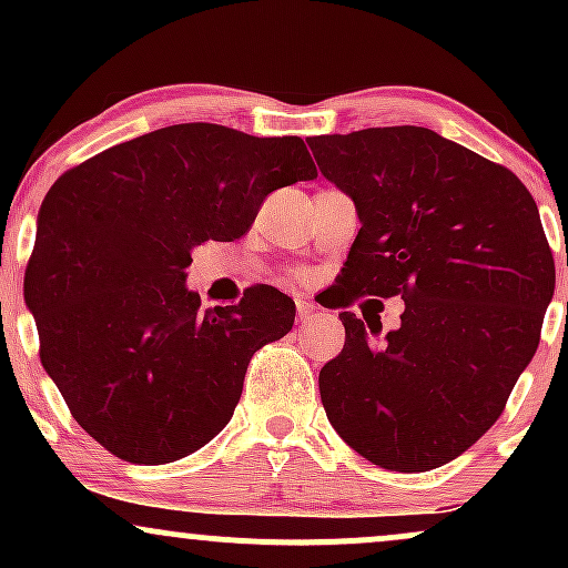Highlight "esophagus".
<instances>
[{
    "label": "esophagus",
    "instance_id": "34e87169",
    "mask_svg": "<svg viewBox=\"0 0 568 568\" xmlns=\"http://www.w3.org/2000/svg\"><path fill=\"white\" fill-rule=\"evenodd\" d=\"M296 306H298V323H302V325L312 323V317H315V310H312V306L306 302H298Z\"/></svg>",
    "mask_w": 568,
    "mask_h": 568
}]
</instances>
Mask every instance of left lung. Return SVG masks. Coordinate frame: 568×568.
I'll return each mask as SVG.
<instances>
[{"mask_svg": "<svg viewBox=\"0 0 568 568\" xmlns=\"http://www.w3.org/2000/svg\"><path fill=\"white\" fill-rule=\"evenodd\" d=\"M306 143L361 219L338 304L406 302L379 342L382 325L338 315L347 342L321 371L323 408L338 438L384 470H435L499 419L537 352L556 288L537 202L507 168L429 128Z\"/></svg>", "mask_w": 568, "mask_h": 568, "instance_id": "8db88e82", "label": "left lung"}]
</instances>
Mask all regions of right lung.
Segmentation results:
<instances>
[{"label":"right lung","instance_id":"right-lung-1","mask_svg":"<svg viewBox=\"0 0 568 568\" xmlns=\"http://www.w3.org/2000/svg\"><path fill=\"white\" fill-rule=\"evenodd\" d=\"M315 175L296 135L186 122L50 186L23 298L42 366L90 438L133 465H168L230 425L253 352L288 334L296 304L262 285L202 312L186 266L205 240L243 237L266 194Z\"/></svg>","mask_w":568,"mask_h":568}]
</instances>
